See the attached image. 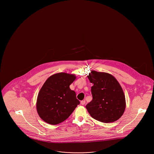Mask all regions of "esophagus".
<instances>
[{
  "instance_id": "1",
  "label": "esophagus",
  "mask_w": 154,
  "mask_h": 154,
  "mask_svg": "<svg viewBox=\"0 0 154 154\" xmlns=\"http://www.w3.org/2000/svg\"><path fill=\"white\" fill-rule=\"evenodd\" d=\"M81 105H84L85 104V100L81 101Z\"/></svg>"
}]
</instances>
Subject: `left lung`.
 Returning <instances> with one entry per match:
<instances>
[{
    "instance_id": "8db88e82",
    "label": "left lung",
    "mask_w": 154,
    "mask_h": 154,
    "mask_svg": "<svg viewBox=\"0 0 154 154\" xmlns=\"http://www.w3.org/2000/svg\"><path fill=\"white\" fill-rule=\"evenodd\" d=\"M94 84L92 100L86 105L91 116L104 123L116 121L123 115L126 102L124 93L116 79L110 74L92 70L88 76Z\"/></svg>"
}]
</instances>
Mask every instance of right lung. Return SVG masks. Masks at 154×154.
Listing matches in <instances>:
<instances>
[{"mask_svg": "<svg viewBox=\"0 0 154 154\" xmlns=\"http://www.w3.org/2000/svg\"><path fill=\"white\" fill-rule=\"evenodd\" d=\"M75 78L74 74L59 73L45 81L36 103L38 114L45 122L50 125L62 122L80 104L75 92L69 87Z\"/></svg>", "mask_w": 154, "mask_h": 154, "instance_id": "add662e5", "label": "right lung"}]
</instances>
